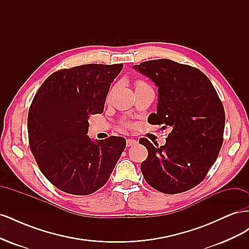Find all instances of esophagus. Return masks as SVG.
Wrapping results in <instances>:
<instances>
[{"instance_id": "34e87169", "label": "esophagus", "mask_w": 249, "mask_h": 249, "mask_svg": "<svg viewBox=\"0 0 249 249\" xmlns=\"http://www.w3.org/2000/svg\"><path fill=\"white\" fill-rule=\"evenodd\" d=\"M137 144V141L135 140V139H133V138H129L126 140V146H134V145H136Z\"/></svg>"}]
</instances>
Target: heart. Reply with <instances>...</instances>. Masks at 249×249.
I'll list each match as a JSON object with an SVG mask.
<instances>
[{"mask_svg": "<svg viewBox=\"0 0 249 249\" xmlns=\"http://www.w3.org/2000/svg\"><path fill=\"white\" fill-rule=\"evenodd\" d=\"M140 85H145V84H144V83H143V82H138V83H137V86H140Z\"/></svg>", "mask_w": 249, "mask_h": 249, "instance_id": "heart-1", "label": "heart"}]
</instances>
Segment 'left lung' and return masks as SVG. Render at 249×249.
<instances>
[{"mask_svg": "<svg viewBox=\"0 0 249 249\" xmlns=\"http://www.w3.org/2000/svg\"><path fill=\"white\" fill-rule=\"evenodd\" d=\"M133 69L158 87L157 113L149 123L170 129L163 146L139 140L148 152L141 172L156 190L176 194L205 178L222 145L225 114L212 83L192 66L169 59L150 60Z\"/></svg>", "mask_w": 249, "mask_h": 249, "instance_id": "obj_1", "label": "left lung"}]
</instances>
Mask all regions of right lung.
I'll return each instance as SVG.
<instances>
[{"label":"right lung","instance_id":"right-lung-1","mask_svg":"<svg viewBox=\"0 0 249 249\" xmlns=\"http://www.w3.org/2000/svg\"><path fill=\"white\" fill-rule=\"evenodd\" d=\"M124 64H85L52 73L28 114L30 148L50 182L63 192L88 195L108 182L125 147L113 136L92 140L90 115L101 114L111 83Z\"/></svg>","mask_w":249,"mask_h":249}]
</instances>
